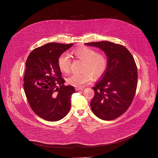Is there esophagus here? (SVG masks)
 Instances as JSON below:
<instances>
[{
  "instance_id": "esophagus-1",
  "label": "esophagus",
  "mask_w": 158,
  "mask_h": 158,
  "mask_svg": "<svg viewBox=\"0 0 158 158\" xmlns=\"http://www.w3.org/2000/svg\"><path fill=\"white\" fill-rule=\"evenodd\" d=\"M82 89L83 88H82V87H76L75 88L76 90H82Z\"/></svg>"
}]
</instances>
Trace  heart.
Listing matches in <instances>:
<instances>
[{"label":"heart","mask_w":158,"mask_h":158,"mask_svg":"<svg viewBox=\"0 0 158 158\" xmlns=\"http://www.w3.org/2000/svg\"><path fill=\"white\" fill-rule=\"evenodd\" d=\"M76 59L85 61L83 72L82 74L74 73L67 79V82L73 86L79 87L83 84L89 82L92 75L99 78L104 75L108 65V60L104 54L97 52L90 47H83L72 52ZM72 61L66 53L60 54L57 59V65L60 71L64 73L70 72Z\"/></svg>","instance_id":"b5f03b06"}]
</instances>
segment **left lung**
Here are the masks:
<instances>
[{"mask_svg": "<svg viewBox=\"0 0 158 158\" xmlns=\"http://www.w3.org/2000/svg\"><path fill=\"white\" fill-rule=\"evenodd\" d=\"M85 44L101 48L108 57L105 74L93 87L91 109L102 120L115 119L127 110L135 95L138 74L135 59L120 44L104 41Z\"/></svg>", "mask_w": 158, "mask_h": 158, "instance_id": "left-lung-1", "label": "left lung"}]
</instances>
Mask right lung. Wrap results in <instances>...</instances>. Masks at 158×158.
Masks as SVG:
<instances>
[{"mask_svg":"<svg viewBox=\"0 0 158 158\" xmlns=\"http://www.w3.org/2000/svg\"><path fill=\"white\" fill-rule=\"evenodd\" d=\"M73 44H46L34 49L26 61L25 94L32 111L45 120H60L70 109V98L75 89L64 85L57 59Z\"/></svg>","mask_w":158,"mask_h":158,"instance_id":"1","label":"right lung"}]
</instances>
